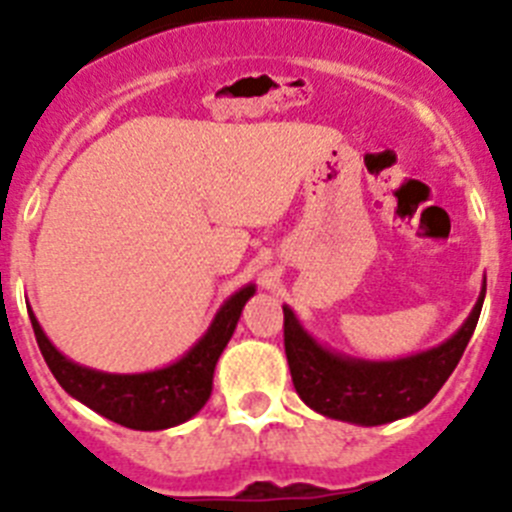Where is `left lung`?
<instances>
[{"label": "left lung", "mask_w": 512, "mask_h": 512, "mask_svg": "<svg viewBox=\"0 0 512 512\" xmlns=\"http://www.w3.org/2000/svg\"><path fill=\"white\" fill-rule=\"evenodd\" d=\"M485 292L487 279H482L477 302L454 336L418 354L382 361L356 359L323 346L300 323L295 310L282 305L284 351L297 395L307 408L325 418L366 428L418 413L438 395L459 364L477 328Z\"/></svg>", "instance_id": "8db88e82"}]
</instances>
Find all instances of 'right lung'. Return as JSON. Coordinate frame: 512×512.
Wrapping results in <instances>:
<instances>
[{"label": "right lung", "instance_id": "add662e5", "mask_svg": "<svg viewBox=\"0 0 512 512\" xmlns=\"http://www.w3.org/2000/svg\"><path fill=\"white\" fill-rule=\"evenodd\" d=\"M253 295H256V284H246L233 292L217 307L215 318L210 320L205 333L192 343L187 354L161 369L135 374L99 372L92 366L76 364L74 359L63 356L53 346L51 338L45 336L33 307H27V312H30V323H33L45 364L74 400L87 405L102 418L133 428V431H164V428L187 423L205 408V402L212 395L217 359L233 338L243 307Z\"/></svg>", "mask_w": 512, "mask_h": 512}]
</instances>
